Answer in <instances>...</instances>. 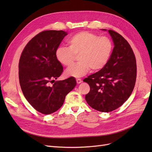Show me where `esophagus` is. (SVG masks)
I'll use <instances>...</instances> for the list:
<instances>
[{"instance_id": "1", "label": "esophagus", "mask_w": 152, "mask_h": 152, "mask_svg": "<svg viewBox=\"0 0 152 152\" xmlns=\"http://www.w3.org/2000/svg\"><path fill=\"white\" fill-rule=\"evenodd\" d=\"M76 81H77V84H80L81 82H82L80 79H76Z\"/></svg>"}]
</instances>
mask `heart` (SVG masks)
<instances>
[{
  "label": "heart",
  "mask_w": 152,
  "mask_h": 152,
  "mask_svg": "<svg viewBox=\"0 0 152 152\" xmlns=\"http://www.w3.org/2000/svg\"><path fill=\"white\" fill-rule=\"evenodd\" d=\"M68 48L59 46L55 50L58 61L65 66H70L78 56L79 62L65 71L66 77H80L90 69L96 72L102 70L111 57L113 45L107 37H99L89 31L78 32L69 38Z\"/></svg>",
  "instance_id": "1"
}]
</instances>
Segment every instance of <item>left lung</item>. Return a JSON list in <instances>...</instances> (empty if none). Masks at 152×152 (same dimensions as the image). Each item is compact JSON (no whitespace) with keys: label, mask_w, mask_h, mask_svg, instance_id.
Segmentation results:
<instances>
[{"label":"left lung","mask_w":152,"mask_h":152,"mask_svg":"<svg viewBox=\"0 0 152 152\" xmlns=\"http://www.w3.org/2000/svg\"><path fill=\"white\" fill-rule=\"evenodd\" d=\"M108 31L114 44L111 57L103 68L83 80L90 86L85 96L87 103L102 112H112L126 102L134 89L137 73L136 58L129 44L117 32Z\"/></svg>","instance_id":"1"}]
</instances>
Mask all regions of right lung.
Listing matches in <instances>:
<instances>
[{"mask_svg": "<svg viewBox=\"0 0 152 152\" xmlns=\"http://www.w3.org/2000/svg\"><path fill=\"white\" fill-rule=\"evenodd\" d=\"M68 34L62 30L40 32L26 45L19 61V80L23 95L37 111L45 115L55 112L63 104L67 94L77 82L71 77L54 82L63 71L55 50Z\"/></svg>", "mask_w": 152, "mask_h": 152, "instance_id": "add662e5", "label": "right lung"}]
</instances>
